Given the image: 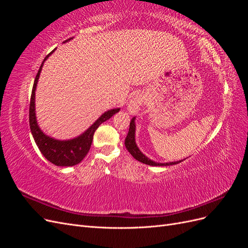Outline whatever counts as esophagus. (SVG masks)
I'll return each instance as SVG.
<instances>
[{"mask_svg":"<svg viewBox=\"0 0 248 248\" xmlns=\"http://www.w3.org/2000/svg\"><path fill=\"white\" fill-rule=\"evenodd\" d=\"M145 100H146V98L142 94H137L136 96H134L133 98L129 101L128 107H127V109H128L129 114L136 115L137 112H139L140 107L145 103Z\"/></svg>","mask_w":248,"mask_h":248,"instance_id":"34e87169","label":"esophagus"}]
</instances>
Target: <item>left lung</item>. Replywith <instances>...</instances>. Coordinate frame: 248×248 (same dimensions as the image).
<instances>
[{
    "mask_svg": "<svg viewBox=\"0 0 248 248\" xmlns=\"http://www.w3.org/2000/svg\"><path fill=\"white\" fill-rule=\"evenodd\" d=\"M134 119L136 118L131 119L130 125H129V131L125 139V147L127 150H128V152L134 157V158L142 163L149 164V166H154V167L172 166V164H177V163H180L181 161H183V160H179V161H175V162L160 163V162H155L151 159H149L146 155L142 154L140 152V150L138 148V145L136 144V123H134Z\"/></svg>",
    "mask_w": 248,
    "mask_h": 248,
    "instance_id": "obj_1",
    "label": "left lung"
}]
</instances>
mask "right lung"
I'll use <instances>...</instances> for the list:
<instances>
[{
  "label": "right lung",
  "mask_w": 248,
  "mask_h": 248,
  "mask_svg": "<svg viewBox=\"0 0 248 248\" xmlns=\"http://www.w3.org/2000/svg\"><path fill=\"white\" fill-rule=\"evenodd\" d=\"M70 39H67L65 42L69 41ZM55 49L51 52H49V54L44 58L40 68L38 72H37L36 78L34 80L31 100H30V109H29L30 128H31L33 138L35 140L37 147L39 148L40 152L49 162L54 163L55 166H58V167H72L79 163L88 154L89 150L92 145L94 132L96 131L97 128H98L99 125L103 122H106L107 120H108L109 118L114 116L116 112L120 110V108H114V109H109L106 111L103 115H101L98 119H97L95 123L91 127H89L84 133L72 140H59L46 136V133H43V131L39 128L38 124H37V120H36L35 91H36L37 82H38V79H39L43 63L46 62V60L55 51Z\"/></svg>",
  "instance_id": "add662e5"
}]
</instances>
